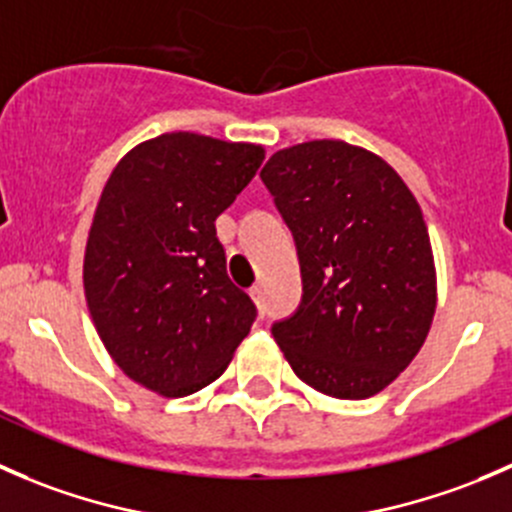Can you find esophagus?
Masks as SVG:
<instances>
[{"mask_svg":"<svg viewBox=\"0 0 512 512\" xmlns=\"http://www.w3.org/2000/svg\"><path fill=\"white\" fill-rule=\"evenodd\" d=\"M262 294H265V292H262V285H255V287L250 289V297L255 299L257 304H262Z\"/></svg>","mask_w":512,"mask_h":512,"instance_id":"esophagus-1","label":"esophagus"}]
</instances>
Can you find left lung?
Here are the masks:
<instances>
[{
	"label": "left lung",
	"mask_w": 512,
	"mask_h": 512,
	"mask_svg": "<svg viewBox=\"0 0 512 512\" xmlns=\"http://www.w3.org/2000/svg\"><path fill=\"white\" fill-rule=\"evenodd\" d=\"M294 237L299 307L272 324L294 374L369 399L418 354L436 312L421 208L389 163L344 141L277 151L260 173Z\"/></svg>",
	"instance_id": "obj_1"
}]
</instances>
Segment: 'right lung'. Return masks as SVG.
<instances>
[{
  "mask_svg": "<svg viewBox=\"0 0 512 512\" xmlns=\"http://www.w3.org/2000/svg\"><path fill=\"white\" fill-rule=\"evenodd\" d=\"M265 160L262 146L163 133L113 168L84 260L103 347L133 381L188 396L218 379L257 307L227 277L215 220Z\"/></svg>",
  "mask_w": 512,
  "mask_h": 512,
  "instance_id": "1",
  "label": "right lung"
}]
</instances>
